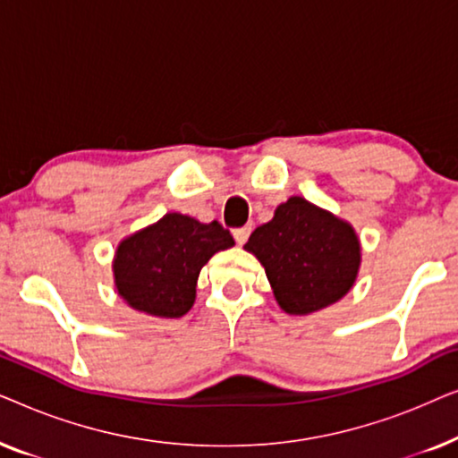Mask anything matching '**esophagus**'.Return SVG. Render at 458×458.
I'll return each mask as SVG.
<instances>
[{
    "mask_svg": "<svg viewBox=\"0 0 458 458\" xmlns=\"http://www.w3.org/2000/svg\"><path fill=\"white\" fill-rule=\"evenodd\" d=\"M250 231H252V227H242V229H235V231H233V237H235V242L240 243V246H243V243L248 242V237H250Z\"/></svg>",
    "mask_w": 458,
    "mask_h": 458,
    "instance_id": "obj_1",
    "label": "esophagus"
}]
</instances>
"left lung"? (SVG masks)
<instances>
[{"label": "left lung", "instance_id": "8db88e82", "mask_svg": "<svg viewBox=\"0 0 458 458\" xmlns=\"http://www.w3.org/2000/svg\"><path fill=\"white\" fill-rule=\"evenodd\" d=\"M243 250L265 267L273 296L287 315H310L352 290L360 268V240L334 212L292 196Z\"/></svg>", "mask_w": 458, "mask_h": 458}]
</instances>
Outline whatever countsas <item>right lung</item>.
<instances>
[{"label": "right lung", "mask_w": 458, "mask_h": 458, "mask_svg": "<svg viewBox=\"0 0 458 458\" xmlns=\"http://www.w3.org/2000/svg\"><path fill=\"white\" fill-rule=\"evenodd\" d=\"M235 246L216 221L199 223L168 212L118 243L112 273L114 287L133 310L158 318L183 317L196 302L202 267L221 250Z\"/></svg>", "instance_id": "1"}]
</instances>
